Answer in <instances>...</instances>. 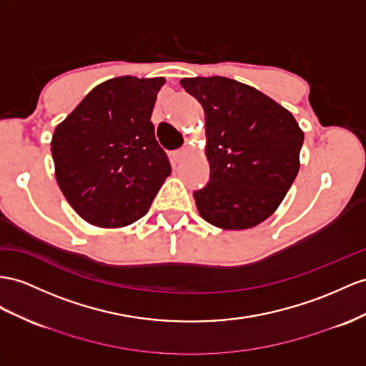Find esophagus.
<instances>
[{
    "label": "esophagus",
    "instance_id": "1",
    "mask_svg": "<svg viewBox=\"0 0 366 366\" xmlns=\"http://www.w3.org/2000/svg\"><path fill=\"white\" fill-rule=\"evenodd\" d=\"M187 154H189V149H187V148H179V149H176V152L172 153V157H173V161L177 164V162H181Z\"/></svg>",
    "mask_w": 366,
    "mask_h": 366
}]
</instances>
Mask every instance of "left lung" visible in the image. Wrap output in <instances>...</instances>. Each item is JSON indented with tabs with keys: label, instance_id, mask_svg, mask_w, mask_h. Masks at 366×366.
I'll return each mask as SVG.
<instances>
[{
	"label": "left lung",
	"instance_id": "left-lung-1",
	"mask_svg": "<svg viewBox=\"0 0 366 366\" xmlns=\"http://www.w3.org/2000/svg\"><path fill=\"white\" fill-rule=\"evenodd\" d=\"M182 88L205 112L210 182L194 192L201 218L224 230L258 226L283 202L300 170L305 133L292 112L227 77H192Z\"/></svg>",
	"mask_w": 366,
	"mask_h": 366
}]
</instances>
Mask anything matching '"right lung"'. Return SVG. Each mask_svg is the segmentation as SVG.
<instances>
[{"mask_svg": "<svg viewBox=\"0 0 366 366\" xmlns=\"http://www.w3.org/2000/svg\"><path fill=\"white\" fill-rule=\"evenodd\" d=\"M164 77L122 76L91 89L55 127V179L81 219L120 229L149 210L172 173L152 114Z\"/></svg>", "mask_w": 366, "mask_h": 366, "instance_id": "add662e5", "label": "right lung"}]
</instances>
